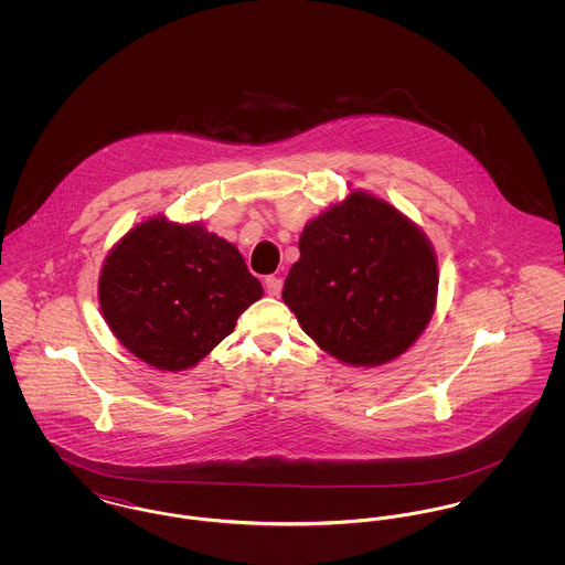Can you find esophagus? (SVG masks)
Instances as JSON below:
<instances>
[{
    "instance_id": "esophagus-1",
    "label": "esophagus",
    "mask_w": 565,
    "mask_h": 565,
    "mask_svg": "<svg viewBox=\"0 0 565 565\" xmlns=\"http://www.w3.org/2000/svg\"><path fill=\"white\" fill-rule=\"evenodd\" d=\"M265 288H267V295L279 296V292H281V288H284V281H281V277H275V275H269V277L265 279Z\"/></svg>"
}]
</instances>
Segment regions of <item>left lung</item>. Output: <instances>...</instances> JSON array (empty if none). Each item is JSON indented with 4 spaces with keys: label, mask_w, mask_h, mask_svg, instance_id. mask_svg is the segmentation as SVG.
Masks as SVG:
<instances>
[{
    "label": "left lung",
    "mask_w": 565,
    "mask_h": 565,
    "mask_svg": "<svg viewBox=\"0 0 565 565\" xmlns=\"http://www.w3.org/2000/svg\"><path fill=\"white\" fill-rule=\"evenodd\" d=\"M298 249L281 298L341 364H387L430 323L438 258L426 233L390 201L350 190L305 224Z\"/></svg>",
    "instance_id": "8db88e82"
}]
</instances>
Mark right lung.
Returning a JSON list of instances; mask_svg holds the SVG:
<instances>
[{
	"mask_svg": "<svg viewBox=\"0 0 565 565\" xmlns=\"http://www.w3.org/2000/svg\"><path fill=\"white\" fill-rule=\"evenodd\" d=\"M99 307L122 348L159 371H189L265 295L235 243L201 222L150 215L109 249Z\"/></svg>",
	"mask_w": 565,
	"mask_h": 565,
	"instance_id": "add662e5",
	"label": "right lung"
}]
</instances>
